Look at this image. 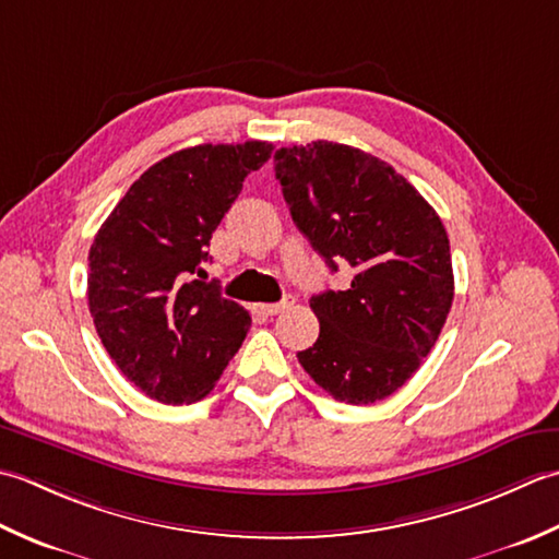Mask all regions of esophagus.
Returning <instances> with one entry per match:
<instances>
[{
    "instance_id": "esophagus-1",
    "label": "esophagus",
    "mask_w": 559,
    "mask_h": 559,
    "mask_svg": "<svg viewBox=\"0 0 559 559\" xmlns=\"http://www.w3.org/2000/svg\"><path fill=\"white\" fill-rule=\"evenodd\" d=\"M294 301H296V299L289 294V296H284V299H282L280 304H265V306H260V309H263L265 316H277V313H284L287 309H292Z\"/></svg>"
}]
</instances>
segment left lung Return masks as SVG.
Returning <instances> with one entry per match:
<instances>
[{"mask_svg":"<svg viewBox=\"0 0 559 559\" xmlns=\"http://www.w3.org/2000/svg\"><path fill=\"white\" fill-rule=\"evenodd\" d=\"M275 178L294 224L328 267L355 272L345 292L311 296L321 333L296 357L335 401H383L419 369L447 323V229L393 166L355 146H282Z\"/></svg>","mask_w":559,"mask_h":559,"instance_id":"left-lung-1","label":"left lung"}]
</instances>
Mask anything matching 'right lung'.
I'll list each match as a JSON object with an SVG mask.
<instances>
[{
  "instance_id": "obj_1",
  "label": "right lung",
  "mask_w": 559,
  "mask_h": 559,
  "mask_svg": "<svg viewBox=\"0 0 559 559\" xmlns=\"http://www.w3.org/2000/svg\"><path fill=\"white\" fill-rule=\"evenodd\" d=\"M270 142L198 144L134 180L88 250V311L118 369L152 401L195 403L241 347L250 316L207 277L210 238Z\"/></svg>"
}]
</instances>
